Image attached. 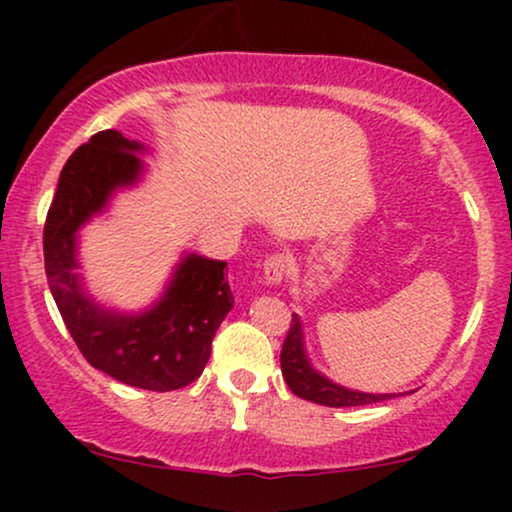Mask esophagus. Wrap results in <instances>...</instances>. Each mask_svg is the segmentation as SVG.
<instances>
[{"label":"esophagus","mask_w":512,"mask_h":512,"mask_svg":"<svg viewBox=\"0 0 512 512\" xmlns=\"http://www.w3.org/2000/svg\"><path fill=\"white\" fill-rule=\"evenodd\" d=\"M264 279H267L269 286H281V281L289 274V257L284 255H272L262 267Z\"/></svg>","instance_id":"esophagus-1"}]
</instances>
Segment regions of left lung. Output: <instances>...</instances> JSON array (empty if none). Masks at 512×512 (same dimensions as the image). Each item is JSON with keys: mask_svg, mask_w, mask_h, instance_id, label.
I'll list each match as a JSON object with an SVG mask.
<instances>
[{"mask_svg": "<svg viewBox=\"0 0 512 512\" xmlns=\"http://www.w3.org/2000/svg\"><path fill=\"white\" fill-rule=\"evenodd\" d=\"M281 373H284L286 385L291 387L293 395L308 402L325 404V407H361V404H375L395 395H375V392H358L344 387L322 375L310 361L308 349H305L303 322L298 313H293V325L286 342L281 346Z\"/></svg>", "mask_w": 512, "mask_h": 512, "instance_id": "1", "label": "left lung"}]
</instances>
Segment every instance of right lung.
<instances>
[{
	"label": "right lung",
	"mask_w": 512,
	"mask_h": 512,
	"mask_svg": "<svg viewBox=\"0 0 512 512\" xmlns=\"http://www.w3.org/2000/svg\"><path fill=\"white\" fill-rule=\"evenodd\" d=\"M142 154H149L142 142L105 129L69 156L45 221V274L64 325L93 368L125 385L170 392L202 375L211 339L233 308L226 262L182 252L161 296L137 313L93 298L79 274V231L110 209L117 192L142 182Z\"/></svg>",
	"instance_id": "1"
}]
</instances>
